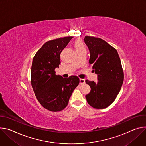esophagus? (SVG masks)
Segmentation results:
<instances>
[{
  "instance_id": "34e87169",
  "label": "esophagus",
  "mask_w": 146,
  "mask_h": 146,
  "mask_svg": "<svg viewBox=\"0 0 146 146\" xmlns=\"http://www.w3.org/2000/svg\"><path fill=\"white\" fill-rule=\"evenodd\" d=\"M79 82H80V85H82V84H85V80L84 79H79Z\"/></svg>"
}]
</instances>
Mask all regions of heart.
<instances>
[{"label":"heart","mask_w":146,"mask_h":146,"mask_svg":"<svg viewBox=\"0 0 146 146\" xmlns=\"http://www.w3.org/2000/svg\"><path fill=\"white\" fill-rule=\"evenodd\" d=\"M74 46H75V50L76 52L83 51V50H86L85 46L81 40H76Z\"/></svg>","instance_id":"b5f03b06"}]
</instances>
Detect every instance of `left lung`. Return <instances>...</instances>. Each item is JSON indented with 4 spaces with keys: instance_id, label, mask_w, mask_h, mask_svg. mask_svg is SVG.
Masks as SVG:
<instances>
[{
    "instance_id": "obj_1",
    "label": "left lung",
    "mask_w": 146,
    "mask_h": 146,
    "mask_svg": "<svg viewBox=\"0 0 146 146\" xmlns=\"http://www.w3.org/2000/svg\"><path fill=\"white\" fill-rule=\"evenodd\" d=\"M84 42L90 52L89 65L98 75L96 82L86 80L91 88L86 99L93 108H105L114 102L123 82L120 58L115 48L100 38L85 36Z\"/></svg>"
}]
</instances>
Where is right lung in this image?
Instances as JSON below:
<instances>
[{
  "label": "right lung",
  "mask_w": 146,
  "mask_h": 146,
  "mask_svg": "<svg viewBox=\"0 0 146 146\" xmlns=\"http://www.w3.org/2000/svg\"><path fill=\"white\" fill-rule=\"evenodd\" d=\"M72 36L45 43L35 55L32 63L31 85L40 104L46 109L57 112L68 105L69 99L79 84L78 76L64 78L54 71L60 64V55Z\"/></svg>",
  "instance_id": "obj_1"
}]
</instances>
